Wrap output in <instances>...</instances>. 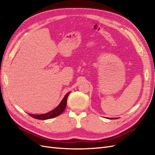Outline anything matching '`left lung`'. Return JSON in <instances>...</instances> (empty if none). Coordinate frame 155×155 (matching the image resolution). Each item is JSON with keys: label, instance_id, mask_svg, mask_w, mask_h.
I'll return each instance as SVG.
<instances>
[{"label": "left lung", "instance_id": "8db88e82", "mask_svg": "<svg viewBox=\"0 0 155 155\" xmlns=\"http://www.w3.org/2000/svg\"><path fill=\"white\" fill-rule=\"evenodd\" d=\"M109 118V119H117L118 118Z\"/></svg>", "mask_w": 155, "mask_h": 155}]
</instances>
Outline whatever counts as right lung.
I'll return each mask as SVG.
<instances>
[{
  "label": "right lung",
  "mask_w": 155,
  "mask_h": 155,
  "mask_svg": "<svg viewBox=\"0 0 155 155\" xmlns=\"http://www.w3.org/2000/svg\"><path fill=\"white\" fill-rule=\"evenodd\" d=\"M69 93H70V91L68 92L66 95L64 96L61 103L58 104V106H57L54 109H53L52 111L45 114H29L31 117L36 119H38V120H47V119H50V118L58 117V115H60V114H62L65 110V109H66V105H67V99Z\"/></svg>",
  "instance_id": "right-lung-1"
}]
</instances>
